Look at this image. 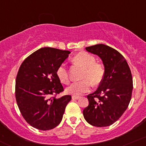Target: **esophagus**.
<instances>
[{
	"label": "esophagus",
	"instance_id": "34e87169",
	"mask_svg": "<svg viewBox=\"0 0 146 146\" xmlns=\"http://www.w3.org/2000/svg\"><path fill=\"white\" fill-rule=\"evenodd\" d=\"M72 100H78V99L80 98V97H79V96H72Z\"/></svg>",
	"mask_w": 146,
	"mask_h": 146
}]
</instances>
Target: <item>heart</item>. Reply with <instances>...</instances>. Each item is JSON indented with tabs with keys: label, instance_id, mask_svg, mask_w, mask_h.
<instances>
[{
	"label": "heart",
	"instance_id": "b5f03b06",
	"mask_svg": "<svg viewBox=\"0 0 146 146\" xmlns=\"http://www.w3.org/2000/svg\"><path fill=\"white\" fill-rule=\"evenodd\" d=\"M73 62L84 68L81 79L82 81L74 82L67 87L66 92L74 96H80L90 91L91 84L94 86L99 85L103 81L105 75V67L103 64L96 62L94 55L85 51H82L74 56ZM60 82L64 84L70 82V75L67 67L61 64L56 71Z\"/></svg>",
	"mask_w": 146,
	"mask_h": 146
}]
</instances>
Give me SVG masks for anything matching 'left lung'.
<instances>
[{
    "mask_svg": "<svg viewBox=\"0 0 146 146\" xmlns=\"http://www.w3.org/2000/svg\"><path fill=\"white\" fill-rule=\"evenodd\" d=\"M98 55L105 66V75L94 93L87 96L89 104L83 111L84 119L94 127L112 125L128 108L133 79L128 63L117 50L104 44L86 48Z\"/></svg>",
    "mask_w": 146,
    "mask_h": 146,
    "instance_id": "obj_1",
    "label": "left lung"
}]
</instances>
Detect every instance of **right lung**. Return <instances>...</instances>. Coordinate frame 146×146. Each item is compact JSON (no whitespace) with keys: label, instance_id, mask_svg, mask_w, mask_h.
<instances>
[{"label":"right lung","instance_id":"right-lung-1","mask_svg":"<svg viewBox=\"0 0 146 146\" xmlns=\"http://www.w3.org/2000/svg\"><path fill=\"white\" fill-rule=\"evenodd\" d=\"M69 50L45 47L29 55L19 67L15 82V98L27 122L39 130H50L62 121L70 95L55 98L64 91L57 76L58 67Z\"/></svg>","mask_w":146,"mask_h":146}]
</instances>
